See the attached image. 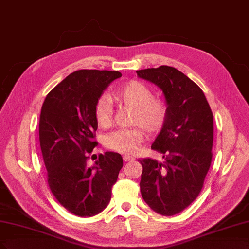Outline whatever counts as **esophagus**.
I'll return each instance as SVG.
<instances>
[{"label": "esophagus", "instance_id": "34e87169", "mask_svg": "<svg viewBox=\"0 0 249 249\" xmlns=\"http://www.w3.org/2000/svg\"><path fill=\"white\" fill-rule=\"evenodd\" d=\"M135 159L131 156H124V161H131V160H134Z\"/></svg>", "mask_w": 249, "mask_h": 249}]
</instances>
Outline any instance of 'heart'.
<instances>
[{
  "instance_id": "heart-1",
  "label": "heart",
  "mask_w": 249,
  "mask_h": 249,
  "mask_svg": "<svg viewBox=\"0 0 249 249\" xmlns=\"http://www.w3.org/2000/svg\"><path fill=\"white\" fill-rule=\"evenodd\" d=\"M114 99L121 104L134 108L131 124L141 125L148 133L158 132L167 118V106L161 100L153 98L152 90L138 80H132L119 88ZM95 118L101 127H107L112 121V102L107 95H102L96 102ZM144 140L140 127L119 128L106 136L105 145L112 150L133 154Z\"/></svg>"
}]
</instances>
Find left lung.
<instances>
[{
    "label": "left lung",
    "mask_w": 249,
    "mask_h": 249,
    "mask_svg": "<svg viewBox=\"0 0 249 249\" xmlns=\"http://www.w3.org/2000/svg\"><path fill=\"white\" fill-rule=\"evenodd\" d=\"M165 96L167 118L151 149L165 160H140L141 195L164 216L181 212L199 196L212 160L213 114L203 90L182 72L160 66L136 71Z\"/></svg>",
    "instance_id": "1"
}]
</instances>
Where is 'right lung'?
Segmentation results:
<instances>
[{
	"mask_svg": "<svg viewBox=\"0 0 249 249\" xmlns=\"http://www.w3.org/2000/svg\"><path fill=\"white\" fill-rule=\"evenodd\" d=\"M119 77L117 71L73 72L48 93L41 108L39 139L49 188L63 207L81 217L107 207L124 165L121 154L111 151L88 165L97 145L96 102Z\"/></svg>",
	"mask_w": 249,
	"mask_h": 249,
	"instance_id": "obj_1",
	"label": "right lung"
}]
</instances>
